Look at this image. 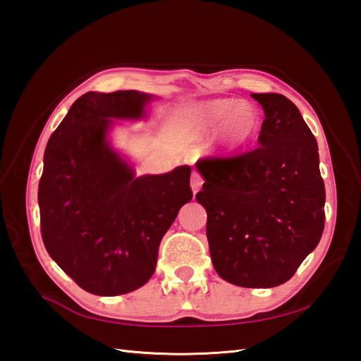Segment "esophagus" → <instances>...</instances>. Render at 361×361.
<instances>
[{
	"label": "esophagus",
	"instance_id": "esophagus-1",
	"mask_svg": "<svg viewBox=\"0 0 361 361\" xmlns=\"http://www.w3.org/2000/svg\"><path fill=\"white\" fill-rule=\"evenodd\" d=\"M203 185V178L199 171H192L191 174V188L194 192H197Z\"/></svg>",
	"mask_w": 361,
	"mask_h": 361
}]
</instances>
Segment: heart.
I'll return each instance as SVG.
<instances>
[{
    "label": "heart",
    "instance_id": "1",
    "mask_svg": "<svg viewBox=\"0 0 361 361\" xmlns=\"http://www.w3.org/2000/svg\"><path fill=\"white\" fill-rule=\"evenodd\" d=\"M187 134L200 141L218 131V141L228 149L247 146L257 138L262 117L257 108L236 99H214L192 105L183 114Z\"/></svg>",
    "mask_w": 361,
    "mask_h": 361
}]
</instances>
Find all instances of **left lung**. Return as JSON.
I'll use <instances>...</instances> for the list:
<instances>
[{"label": "left lung", "mask_w": 361, "mask_h": 361, "mask_svg": "<svg viewBox=\"0 0 361 361\" xmlns=\"http://www.w3.org/2000/svg\"><path fill=\"white\" fill-rule=\"evenodd\" d=\"M265 120L255 150L197 162L195 199L218 276L241 288L288 281L319 244L325 187L318 143L300 110L279 93H253Z\"/></svg>", "instance_id": "obj_1"}]
</instances>
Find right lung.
<instances>
[{
  "label": "right lung",
  "instance_id": "right-lung-1",
  "mask_svg": "<svg viewBox=\"0 0 361 361\" xmlns=\"http://www.w3.org/2000/svg\"><path fill=\"white\" fill-rule=\"evenodd\" d=\"M152 97L85 93L45 149L37 194L43 244L76 285L102 297L147 283L162 236L192 199L188 166L135 178L108 145L110 118H141Z\"/></svg>",
  "mask_w": 361,
  "mask_h": 361
}]
</instances>
